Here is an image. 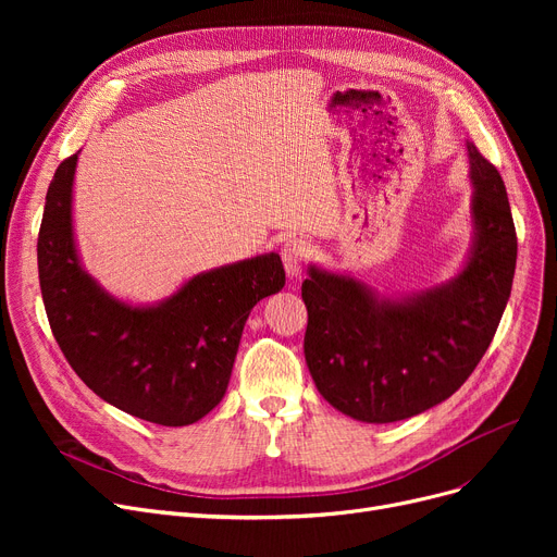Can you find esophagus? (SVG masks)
<instances>
[{"label":"esophagus","instance_id":"34e87169","mask_svg":"<svg viewBox=\"0 0 557 557\" xmlns=\"http://www.w3.org/2000/svg\"><path fill=\"white\" fill-rule=\"evenodd\" d=\"M309 252V246L302 239H286L282 246V261H284V269L286 275L290 280H298L302 273V261Z\"/></svg>","mask_w":557,"mask_h":557}]
</instances>
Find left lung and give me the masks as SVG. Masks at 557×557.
Returning a JSON list of instances; mask_svg holds the SVG:
<instances>
[{"mask_svg": "<svg viewBox=\"0 0 557 557\" xmlns=\"http://www.w3.org/2000/svg\"><path fill=\"white\" fill-rule=\"evenodd\" d=\"M472 244L460 271L411 294H382L355 273L309 263L305 359L318 393L368 424L420 416L449 399L490 347L510 298L517 234L506 185L465 141Z\"/></svg>", "mask_w": 557, "mask_h": 557, "instance_id": "left-lung-1", "label": "left lung"}]
</instances>
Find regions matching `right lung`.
Segmentation results:
<instances>
[{
	"mask_svg": "<svg viewBox=\"0 0 557 557\" xmlns=\"http://www.w3.org/2000/svg\"><path fill=\"white\" fill-rule=\"evenodd\" d=\"M78 153L53 173L38 237L51 332L103 401L153 424H194L223 399L252 307L282 290V259L267 252L196 273L151 305L112 296L85 271L76 246Z\"/></svg>",
	"mask_w": 557,
	"mask_h": 557,
	"instance_id": "obj_1",
	"label": "right lung"
}]
</instances>
